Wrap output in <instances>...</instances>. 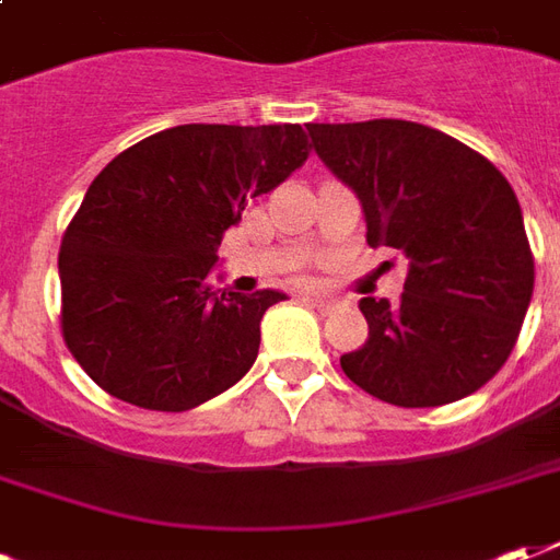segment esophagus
Segmentation results:
<instances>
[{
	"mask_svg": "<svg viewBox=\"0 0 560 560\" xmlns=\"http://www.w3.org/2000/svg\"><path fill=\"white\" fill-rule=\"evenodd\" d=\"M304 301H310V304H316V307H319L322 313H330V310L337 307V298L322 295V292H304Z\"/></svg>",
	"mask_w": 560,
	"mask_h": 560,
	"instance_id": "esophagus-1",
	"label": "esophagus"
}]
</instances>
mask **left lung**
<instances>
[{
  "mask_svg": "<svg viewBox=\"0 0 560 560\" xmlns=\"http://www.w3.org/2000/svg\"><path fill=\"white\" fill-rule=\"evenodd\" d=\"M322 163L364 208L370 247L402 250L399 304L361 298L370 337L340 358L366 394L432 409L475 394L516 346L534 292L520 199L495 166L402 118L307 125Z\"/></svg>",
  "mask_w": 560,
  "mask_h": 560,
  "instance_id": "1",
  "label": "left lung"
}]
</instances>
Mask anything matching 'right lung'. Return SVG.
Instances as JSON below:
<instances>
[{
    "mask_svg": "<svg viewBox=\"0 0 560 560\" xmlns=\"http://www.w3.org/2000/svg\"><path fill=\"white\" fill-rule=\"evenodd\" d=\"M307 154L301 125H178L101 170L59 250L62 334L92 382L187 411L244 378L285 295L218 289L220 238Z\"/></svg>",
    "mask_w": 560,
    "mask_h": 560,
    "instance_id": "obj_1",
    "label": "right lung"
}]
</instances>
